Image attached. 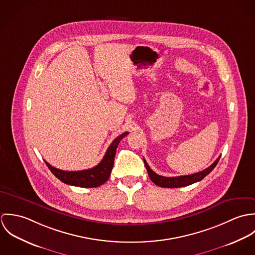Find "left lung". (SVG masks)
<instances>
[{"mask_svg":"<svg viewBox=\"0 0 255 255\" xmlns=\"http://www.w3.org/2000/svg\"><path fill=\"white\" fill-rule=\"evenodd\" d=\"M220 157H221V156H220ZM220 157H218V158L216 159V161H215L210 167H208L207 169H205V170H203V171H201V172H198V173H195V174H192V175L180 176V177H172V178L163 177V176L157 175L156 173H154V172L150 169V167L148 166L145 159H143V161H144V164H145L146 170H147L148 176H149L150 180L154 182L155 184H157L158 186H161V187L177 188V187H182V186H186V185L192 184V183H194V182H199V181H201L202 179H204V178H205L208 174H210V173L212 172V170L216 167V165L218 164Z\"/></svg>","mask_w":255,"mask_h":255,"instance_id":"1","label":"left lung"}]
</instances>
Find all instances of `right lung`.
<instances>
[{
    "mask_svg": "<svg viewBox=\"0 0 255 255\" xmlns=\"http://www.w3.org/2000/svg\"><path fill=\"white\" fill-rule=\"evenodd\" d=\"M128 132H124L120 136H118L109 146L107 149L103 159L101 162L95 166L92 169L88 170H82V171H63L59 170L53 166H51L49 163H46L50 171L53 173L55 177H57L61 182H65L70 185L79 186V187H96L100 186L103 183L108 181L114 166V160H115V154L116 150L120 141L128 135Z\"/></svg>",
    "mask_w": 255,
    "mask_h": 255,
    "instance_id": "right-lung-1",
    "label": "right lung"
}]
</instances>
